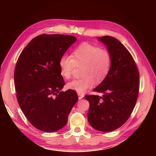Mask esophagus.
<instances>
[{
	"mask_svg": "<svg viewBox=\"0 0 156 156\" xmlns=\"http://www.w3.org/2000/svg\"><path fill=\"white\" fill-rule=\"evenodd\" d=\"M78 98L81 99L84 97V94L83 93H80V92H78Z\"/></svg>",
	"mask_w": 156,
	"mask_h": 156,
	"instance_id": "esophagus-1",
	"label": "esophagus"
}]
</instances>
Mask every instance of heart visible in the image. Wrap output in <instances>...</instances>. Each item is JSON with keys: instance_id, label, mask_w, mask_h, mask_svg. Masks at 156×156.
<instances>
[{"instance_id": "1", "label": "heart", "mask_w": 156, "mask_h": 156, "mask_svg": "<svg viewBox=\"0 0 156 156\" xmlns=\"http://www.w3.org/2000/svg\"><path fill=\"white\" fill-rule=\"evenodd\" d=\"M112 64L111 52L97 45L82 43L72 53V55H64L59 59L60 74L65 79L71 78L76 66H83L80 78L67 84V88L78 92H84L92 87L94 80L100 82L107 76Z\"/></svg>"}]
</instances>
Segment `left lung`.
<instances>
[{
  "label": "left lung",
  "instance_id": "1",
  "mask_svg": "<svg viewBox=\"0 0 156 156\" xmlns=\"http://www.w3.org/2000/svg\"><path fill=\"white\" fill-rule=\"evenodd\" d=\"M98 39L111 52V67L93 90L103 95L84 97L90 103L89 123L98 131L108 132L120 127L130 117L137 100L140 73L131 54L118 39L107 35Z\"/></svg>",
  "mask_w": 156,
  "mask_h": 156
}]
</instances>
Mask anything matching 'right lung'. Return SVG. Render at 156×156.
<instances>
[{"mask_svg": "<svg viewBox=\"0 0 156 156\" xmlns=\"http://www.w3.org/2000/svg\"><path fill=\"white\" fill-rule=\"evenodd\" d=\"M76 41L71 35H40L29 43L16 62V98L25 117L39 130L54 132L64 127L78 101L74 90L60 91L65 82L59 66V59Z\"/></svg>", "mask_w": 156, "mask_h": 156, "instance_id": "1", "label": "right lung"}]
</instances>
